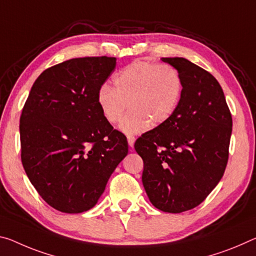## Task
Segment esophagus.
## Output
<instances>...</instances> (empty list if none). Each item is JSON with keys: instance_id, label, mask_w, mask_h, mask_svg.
Here are the masks:
<instances>
[{"instance_id": "34e87169", "label": "esophagus", "mask_w": 256, "mask_h": 256, "mask_svg": "<svg viewBox=\"0 0 256 256\" xmlns=\"http://www.w3.org/2000/svg\"><path fill=\"white\" fill-rule=\"evenodd\" d=\"M128 142L130 147L133 148V146H134V142H136V138L133 136H128Z\"/></svg>"}]
</instances>
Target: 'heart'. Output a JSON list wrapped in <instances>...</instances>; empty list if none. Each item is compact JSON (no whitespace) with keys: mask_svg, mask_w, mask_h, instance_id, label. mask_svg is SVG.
Listing matches in <instances>:
<instances>
[{"mask_svg":"<svg viewBox=\"0 0 256 256\" xmlns=\"http://www.w3.org/2000/svg\"><path fill=\"white\" fill-rule=\"evenodd\" d=\"M114 88L104 84L96 94V104L104 120L115 124L128 107L120 124L126 134L146 131L152 122L160 125L173 115L182 93L181 76L176 68L166 64L132 62L117 72Z\"/></svg>","mask_w":256,"mask_h":256,"instance_id":"heart-1","label":"heart"}]
</instances>
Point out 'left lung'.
<instances>
[{"instance_id":"obj_1","label":"left lung","mask_w":256,"mask_h":256,"mask_svg":"<svg viewBox=\"0 0 256 256\" xmlns=\"http://www.w3.org/2000/svg\"><path fill=\"white\" fill-rule=\"evenodd\" d=\"M162 60L179 72L181 98L173 115L141 136L134 148L150 202L181 213L204 202L223 176L232 118L216 77L186 58Z\"/></svg>"}]
</instances>
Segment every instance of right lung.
<instances>
[{
	"label": "right lung",
	"mask_w": 256,
	"mask_h": 256,
	"mask_svg": "<svg viewBox=\"0 0 256 256\" xmlns=\"http://www.w3.org/2000/svg\"><path fill=\"white\" fill-rule=\"evenodd\" d=\"M116 58L85 56L48 68L35 80L20 116L22 162L40 196L64 213L98 202L128 155V140L104 120L96 94Z\"/></svg>",
	"instance_id": "add662e5"
}]
</instances>
